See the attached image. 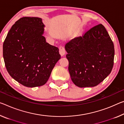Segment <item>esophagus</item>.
I'll list each match as a JSON object with an SVG mask.
<instances>
[{"mask_svg": "<svg viewBox=\"0 0 124 124\" xmlns=\"http://www.w3.org/2000/svg\"><path fill=\"white\" fill-rule=\"evenodd\" d=\"M59 52H60V54L61 56H63L66 54L65 49L63 46H60L59 48Z\"/></svg>", "mask_w": 124, "mask_h": 124, "instance_id": "1", "label": "esophagus"}]
</instances>
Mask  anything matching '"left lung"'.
<instances>
[{"label": "left lung", "instance_id": "1", "mask_svg": "<svg viewBox=\"0 0 124 124\" xmlns=\"http://www.w3.org/2000/svg\"><path fill=\"white\" fill-rule=\"evenodd\" d=\"M72 82L80 88L97 85L110 73L114 46L105 27L94 26L65 45Z\"/></svg>", "mask_w": 124, "mask_h": 124}]
</instances>
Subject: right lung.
Segmentation results:
<instances>
[{"label":"right lung","instance_id":"obj_1","mask_svg":"<svg viewBox=\"0 0 124 124\" xmlns=\"http://www.w3.org/2000/svg\"><path fill=\"white\" fill-rule=\"evenodd\" d=\"M44 27L40 17H21L13 25L3 43L7 71L25 87L44 85L61 58L59 49L46 42Z\"/></svg>","mask_w":124,"mask_h":124}]
</instances>
